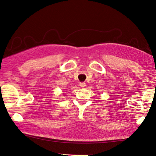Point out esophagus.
<instances>
[{
  "label": "esophagus",
  "mask_w": 156,
  "mask_h": 156,
  "mask_svg": "<svg viewBox=\"0 0 156 156\" xmlns=\"http://www.w3.org/2000/svg\"><path fill=\"white\" fill-rule=\"evenodd\" d=\"M79 86H80V87H85L86 86V83L85 82H81V83H79Z\"/></svg>",
  "instance_id": "esophagus-1"
}]
</instances>
